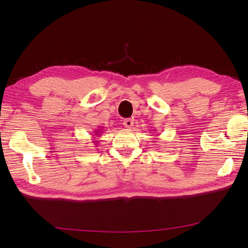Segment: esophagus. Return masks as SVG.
I'll list each match as a JSON object with an SVG mask.
<instances>
[{
	"mask_svg": "<svg viewBox=\"0 0 248 248\" xmlns=\"http://www.w3.org/2000/svg\"><path fill=\"white\" fill-rule=\"evenodd\" d=\"M123 125H124L125 128L131 129L132 126H133V121H132L131 119H125L124 121H123Z\"/></svg>",
	"mask_w": 248,
	"mask_h": 248,
	"instance_id": "34e87169",
	"label": "esophagus"
}]
</instances>
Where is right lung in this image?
Wrapping results in <instances>:
<instances>
[{
	"instance_id": "1",
	"label": "right lung",
	"mask_w": 248,
	"mask_h": 248,
	"mask_svg": "<svg viewBox=\"0 0 248 248\" xmlns=\"http://www.w3.org/2000/svg\"><path fill=\"white\" fill-rule=\"evenodd\" d=\"M94 132V134L95 136L93 137V138H99L101 134L100 133H102L103 132V130L102 129H97V130H95V131H93ZM94 140H96V139H94ZM94 142H98V140H94Z\"/></svg>"
}]
</instances>
